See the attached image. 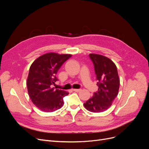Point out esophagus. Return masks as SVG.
Instances as JSON below:
<instances>
[{
    "instance_id": "1",
    "label": "esophagus",
    "mask_w": 149,
    "mask_h": 149,
    "mask_svg": "<svg viewBox=\"0 0 149 149\" xmlns=\"http://www.w3.org/2000/svg\"><path fill=\"white\" fill-rule=\"evenodd\" d=\"M72 90H73V91L74 92H80L81 91V89H73Z\"/></svg>"
}]
</instances>
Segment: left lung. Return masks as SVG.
I'll use <instances>...</instances> for the list:
<instances>
[{
	"mask_svg": "<svg viewBox=\"0 0 149 149\" xmlns=\"http://www.w3.org/2000/svg\"><path fill=\"white\" fill-rule=\"evenodd\" d=\"M89 56L94 65L98 89L84 106L92 112H101L109 109L118 96L120 79L117 67L109 58L94 53Z\"/></svg>",
	"mask_w": 149,
	"mask_h": 149,
	"instance_id": "1",
	"label": "left lung"
}]
</instances>
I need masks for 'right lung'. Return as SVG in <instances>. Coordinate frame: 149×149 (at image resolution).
I'll return each instance as SVG.
<instances>
[{"label": "right lung", "mask_w": 149, "mask_h": 149, "mask_svg": "<svg viewBox=\"0 0 149 149\" xmlns=\"http://www.w3.org/2000/svg\"><path fill=\"white\" fill-rule=\"evenodd\" d=\"M71 56L48 53L38 57L30 66L26 80L29 95L33 104L42 111L53 112L63 106V99L69 93L52 86L58 81L56 74L58 70Z\"/></svg>", "instance_id": "right-lung-1"}]
</instances>
